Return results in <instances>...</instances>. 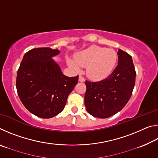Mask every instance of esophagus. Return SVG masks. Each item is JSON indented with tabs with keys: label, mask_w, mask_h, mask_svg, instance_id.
I'll return each mask as SVG.
<instances>
[{
	"label": "esophagus",
	"mask_w": 158,
	"mask_h": 158,
	"mask_svg": "<svg viewBox=\"0 0 158 158\" xmlns=\"http://www.w3.org/2000/svg\"><path fill=\"white\" fill-rule=\"evenodd\" d=\"M79 81H80V82H84L85 81V79L83 77L79 76Z\"/></svg>",
	"instance_id": "34e87169"
}]
</instances>
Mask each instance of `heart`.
I'll return each mask as SVG.
<instances>
[{"label":"heart","mask_w":158,"mask_h":158,"mask_svg":"<svg viewBox=\"0 0 158 158\" xmlns=\"http://www.w3.org/2000/svg\"><path fill=\"white\" fill-rule=\"evenodd\" d=\"M118 60L116 52L111 49L91 46L80 52L75 59L69 58L68 65L74 70L85 68L86 74L96 81L105 79L113 72Z\"/></svg>","instance_id":"b5f03b06"}]
</instances>
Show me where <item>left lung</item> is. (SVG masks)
<instances>
[{"mask_svg":"<svg viewBox=\"0 0 158 158\" xmlns=\"http://www.w3.org/2000/svg\"><path fill=\"white\" fill-rule=\"evenodd\" d=\"M117 54L118 65L108 78L97 82L85 81V109L94 117L106 118L116 114L132 95L136 77L132 56L121 49Z\"/></svg>","mask_w":158,"mask_h":158,"instance_id":"1","label":"left lung"}]
</instances>
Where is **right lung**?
I'll return each instance as SVG.
<instances>
[{
    "mask_svg": "<svg viewBox=\"0 0 158 158\" xmlns=\"http://www.w3.org/2000/svg\"><path fill=\"white\" fill-rule=\"evenodd\" d=\"M60 53L48 47L31 49L23 56L17 72L16 86L21 102L42 118L54 117L63 110L78 82V76L64 75L53 59Z\"/></svg>",
    "mask_w": 158,
    "mask_h": 158,
    "instance_id": "obj_1",
    "label": "right lung"
}]
</instances>
